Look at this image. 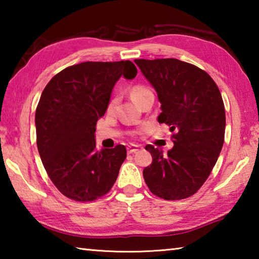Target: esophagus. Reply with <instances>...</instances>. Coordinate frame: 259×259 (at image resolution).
Segmentation results:
<instances>
[{
	"label": "esophagus",
	"mask_w": 259,
	"mask_h": 259,
	"mask_svg": "<svg viewBox=\"0 0 259 259\" xmlns=\"http://www.w3.org/2000/svg\"><path fill=\"white\" fill-rule=\"evenodd\" d=\"M138 150H139L138 145H129L128 147H126V151H128V153H135V152H137Z\"/></svg>",
	"instance_id": "obj_1"
}]
</instances>
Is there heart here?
<instances>
[{
  "instance_id": "obj_1",
  "label": "heart",
  "mask_w": 259,
  "mask_h": 259,
  "mask_svg": "<svg viewBox=\"0 0 259 259\" xmlns=\"http://www.w3.org/2000/svg\"><path fill=\"white\" fill-rule=\"evenodd\" d=\"M130 95H131V98H133L136 103H139L140 100L142 99H144L146 97V96H148V95H152V91L148 89V88H146V87H144V85H140V84H138V85H135L133 89H131V93H130ZM115 103H116V100L115 99H113V100H111V103H109V108H112L114 105H115Z\"/></svg>"
}]
</instances>
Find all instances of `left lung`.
I'll return each mask as SVG.
<instances>
[{
  "mask_svg": "<svg viewBox=\"0 0 259 259\" xmlns=\"http://www.w3.org/2000/svg\"><path fill=\"white\" fill-rule=\"evenodd\" d=\"M161 103L160 123L170 125L174 147L146 145L152 164L143 170L150 191L164 200H182L198 192L216 164L224 144L225 107L218 87L208 73L166 59H136Z\"/></svg>",
  "mask_w": 259,
  "mask_h": 259,
  "instance_id": "left-lung-1",
  "label": "left lung"
}]
</instances>
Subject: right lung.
<instances>
[{
	"instance_id": "obj_1",
	"label": "right lung",
	"mask_w": 259,
	"mask_h": 259,
	"mask_svg": "<svg viewBox=\"0 0 259 259\" xmlns=\"http://www.w3.org/2000/svg\"><path fill=\"white\" fill-rule=\"evenodd\" d=\"M123 75L133 80L130 60L85 61L51 78L35 112L36 144L51 182L67 198L87 202L109 192L126 157L123 145L96 150L95 131Z\"/></svg>"
}]
</instances>
